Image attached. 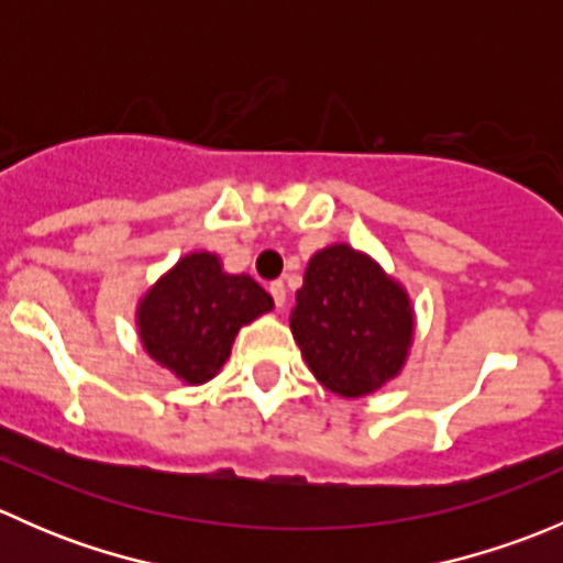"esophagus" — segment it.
Returning <instances> with one entry per match:
<instances>
[{"instance_id": "esophagus-1", "label": "esophagus", "mask_w": 563, "mask_h": 563, "mask_svg": "<svg viewBox=\"0 0 563 563\" xmlns=\"http://www.w3.org/2000/svg\"><path fill=\"white\" fill-rule=\"evenodd\" d=\"M269 294H272V299H275L277 308H283V305H286V286H283V280L269 283Z\"/></svg>"}]
</instances>
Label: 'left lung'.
<instances>
[{
	"instance_id": "obj_1",
	"label": "left lung",
	"mask_w": 563,
	"mask_h": 563,
	"mask_svg": "<svg viewBox=\"0 0 563 563\" xmlns=\"http://www.w3.org/2000/svg\"><path fill=\"white\" fill-rule=\"evenodd\" d=\"M294 340L313 376L340 397L382 389L400 373L413 334L406 291L349 245L310 258L291 310Z\"/></svg>"
}]
</instances>
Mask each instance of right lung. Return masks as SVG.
<instances>
[{
  "label": "right lung",
  "mask_w": 563,
  "mask_h": 563,
  "mask_svg": "<svg viewBox=\"0 0 563 563\" xmlns=\"http://www.w3.org/2000/svg\"><path fill=\"white\" fill-rule=\"evenodd\" d=\"M272 305L253 277L225 275L218 255H185L139 305L141 343L176 378L203 384L229 360L242 323Z\"/></svg>",
  "instance_id": "add662e5"
}]
</instances>
